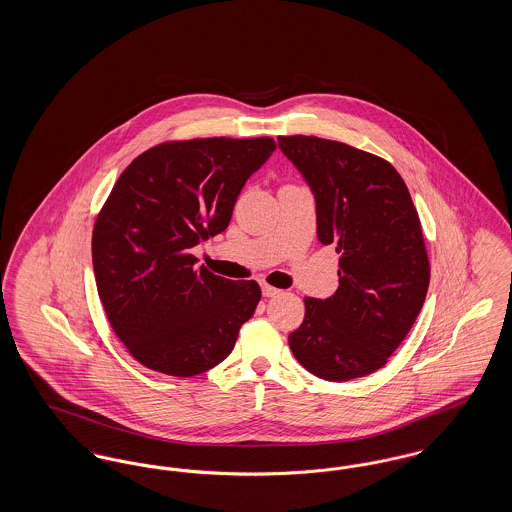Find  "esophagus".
I'll return each instance as SVG.
<instances>
[{"mask_svg": "<svg viewBox=\"0 0 512 512\" xmlns=\"http://www.w3.org/2000/svg\"><path fill=\"white\" fill-rule=\"evenodd\" d=\"M261 290H263L265 297H276V295L280 293L278 288H272V286H268V284H261Z\"/></svg>", "mask_w": 512, "mask_h": 512, "instance_id": "1", "label": "esophagus"}]
</instances>
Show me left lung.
<instances>
[{"label":"left lung","mask_w":512,"mask_h":512,"mask_svg":"<svg viewBox=\"0 0 512 512\" xmlns=\"http://www.w3.org/2000/svg\"><path fill=\"white\" fill-rule=\"evenodd\" d=\"M317 203L320 244L340 253V288L305 297L293 357L322 380L347 382L388 363L413 328L430 284L420 219L388 161L317 136H280Z\"/></svg>","instance_id":"left-lung-1"}]
</instances>
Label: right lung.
I'll use <instances>...</instances> for the list:
<instances>
[{
	"label": "right lung",
	"mask_w": 512,
	"mask_h": 512,
	"mask_svg": "<svg viewBox=\"0 0 512 512\" xmlns=\"http://www.w3.org/2000/svg\"><path fill=\"white\" fill-rule=\"evenodd\" d=\"M272 138H197L138 155L119 176L92 236L105 315L130 355L188 378L222 363L261 299L255 280L197 267L195 245L224 232Z\"/></svg>",
	"instance_id": "obj_1"
}]
</instances>
